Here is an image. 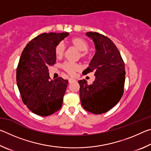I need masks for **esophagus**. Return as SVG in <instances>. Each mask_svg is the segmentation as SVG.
<instances>
[{"instance_id":"1","label":"esophagus","mask_w":151,"mask_h":151,"mask_svg":"<svg viewBox=\"0 0 151 151\" xmlns=\"http://www.w3.org/2000/svg\"><path fill=\"white\" fill-rule=\"evenodd\" d=\"M74 81H75V79H73V78H69V79H68V83H73V82H74Z\"/></svg>"}]
</instances>
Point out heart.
Listing matches in <instances>:
<instances>
[{"label":"heart","instance_id":"obj_1","mask_svg":"<svg viewBox=\"0 0 151 151\" xmlns=\"http://www.w3.org/2000/svg\"><path fill=\"white\" fill-rule=\"evenodd\" d=\"M69 43L70 45L76 48L79 50L78 57L83 60H86L89 57V52L88 47L89 44L86 40L81 37H74L71 39ZM65 45L62 42L57 44L55 48V55L57 58H60L63 57L64 53H65ZM62 68L68 75H73L77 71L81 70V66L78 63H70V62H65L63 64Z\"/></svg>","mask_w":151,"mask_h":151}]
</instances>
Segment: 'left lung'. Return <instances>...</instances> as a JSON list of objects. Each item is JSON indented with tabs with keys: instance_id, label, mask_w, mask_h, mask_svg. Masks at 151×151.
<instances>
[{
	"instance_id": "1",
	"label": "left lung",
	"mask_w": 151,
	"mask_h": 151,
	"mask_svg": "<svg viewBox=\"0 0 151 151\" xmlns=\"http://www.w3.org/2000/svg\"><path fill=\"white\" fill-rule=\"evenodd\" d=\"M94 42L95 55L85 75L94 72L95 79L88 85L86 80L78 81L81 104L93 114L104 113L121 100L124 93V63L118 48L106 36L96 32H86Z\"/></svg>"
}]
</instances>
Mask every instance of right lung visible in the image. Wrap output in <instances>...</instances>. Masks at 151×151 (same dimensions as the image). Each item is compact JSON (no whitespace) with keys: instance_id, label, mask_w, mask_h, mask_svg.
<instances>
[{"instance_id":"right-lung-1","label":"right lung","mask_w":151,"mask_h":151,"mask_svg":"<svg viewBox=\"0 0 151 151\" xmlns=\"http://www.w3.org/2000/svg\"><path fill=\"white\" fill-rule=\"evenodd\" d=\"M68 32L38 35L22 52L17 68V83L23 103L33 113L51 115L60 110L68 82L58 77L52 81L48 67L56 63L55 48Z\"/></svg>"}]
</instances>
